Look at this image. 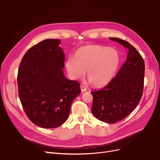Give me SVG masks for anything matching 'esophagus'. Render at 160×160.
<instances>
[{"label":"esophagus","mask_w":160,"mask_h":160,"mask_svg":"<svg viewBox=\"0 0 160 160\" xmlns=\"http://www.w3.org/2000/svg\"><path fill=\"white\" fill-rule=\"evenodd\" d=\"M80 89H81V91L82 92H85V91H87V89L86 88V87L84 86H83V85L80 86Z\"/></svg>","instance_id":"obj_1"}]
</instances>
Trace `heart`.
I'll list each match as a JSON object with an SVG mask.
<instances>
[{"instance_id": "1", "label": "heart", "mask_w": 160, "mask_h": 160, "mask_svg": "<svg viewBox=\"0 0 160 160\" xmlns=\"http://www.w3.org/2000/svg\"><path fill=\"white\" fill-rule=\"evenodd\" d=\"M121 57L117 50L100 45H88L80 48L74 58L67 59L65 66L73 79L82 78L87 71V77L92 85L106 86L115 76L120 64Z\"/></svg>"}]
</instances>
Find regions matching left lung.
I'll return each instance as SVG.
<instances>
[{
	"label": "left lung",
	"mask_w": 160,
	"mask_h": 160,
	"mask_svg": "<svg viewBox=\"0 0 160 160\" xmlns=\"http://www.w3.org/2000/svg\"><path fill=\"white\" fill-rule=\"evenodd\" d=\"M110 39L127 48L128 56L115 78L102 89L91 92V112L98 120L113 124L126 118L138 105L143 91L145 62L127 41L117 38Z\"/></svg>",
	"instance_id": "8db88e82"
}]
</instances>
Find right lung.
I'll return each instance as SVG.
<instances>
[{"mask_svg":"<svg viewBox=\"0 0 160 160\" xmlns=\"http://www.w3.org/2000/svg\"><path fill=\"white\" fill-rule=\"evenodd\" d=\"M60 39H48L33 45L19 65V99L28 119L44 128L60 127L68 118L80 83L63 74L65 55Z\"/></svg>","mask_w":160,"mask_h":160,"instance_id":"add662e5","label":"right lung"}]
</instances>
